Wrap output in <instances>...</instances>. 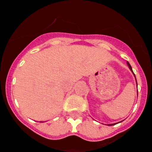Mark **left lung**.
<instances>
[{
    "instance_id": "left-lung-1",
    "label": "left lung",
    "mask_w": 152,
    "mask_h": 152,
    "mask_svg": "<svg viewBox=\"0 0 152 152\" xmlns=\"http://www.w3.org/2000/svg\"><path fill=\"white\" fill-rule=\"evenodd\" d=\"M127 64H128L129 68V69L131 70V71H132V73H133V72H132V67H131V65H130V64H129V63L128 62V61H127ZM133 75H134V76H135V74L133 73ZM135 80H136V78H135ZM115 124H116V123H113V124H109L108 126H113V125H115Z\"/></svg>"
}]
</instances>
